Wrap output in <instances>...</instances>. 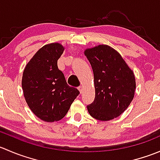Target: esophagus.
<instances>
[{"label": "esophagus", "mask_w": 160, "mask_h": 160, "mask_svg": "<svg viewBox=\"0 0 160 160\" xmlns=\"http://www.w3.org/2000/svg\"><path fill=\"white\" fill-rule=\"evenodd\" d=\"M83 86H80V87H79V88H78V90H79V91L80 92V93H83Z\"/></svg>", "instance_id": "34e87169"}]
</instances>
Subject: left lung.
Here are the masks:
<instances>
[{"mask_svg": "<svg viewBox=\"0 0 160 160\" xmlns=\"http://www.w3.org/2000/svg\"><path fill=\"white\" fill-rule=\"evenodd\" d=\"M93 72L95 98L88 105L90 116L110 121L120 116L132 102L135 77L118 52L107 45L84 51Z\"/></svg>", "mask_w": 160, "mask_h": 160, "instance_id": "obj_1", "label": "left lung"}]
</instances>
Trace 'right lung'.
Returning <instances> with one entry per match:
<instances>
[{
    "label": "right lung",
    "instance_id": "1",
    "mask_svg": "<svg viewBox=\"0 0 160 160\" xmlns=\"http://www.w3.org/2000/svg\"><path fill=\"white\" fill-rule=\"evenodd\" d=\"M64 47L57 42L45 45L27 63L22 86L31 111L41 120L53 122L61 120L79 95L77 88L67 84L58 69L57 61Z\"/></svg>",
    "mask_w": 160,
    "mask_h": 160
}]
</instances>
